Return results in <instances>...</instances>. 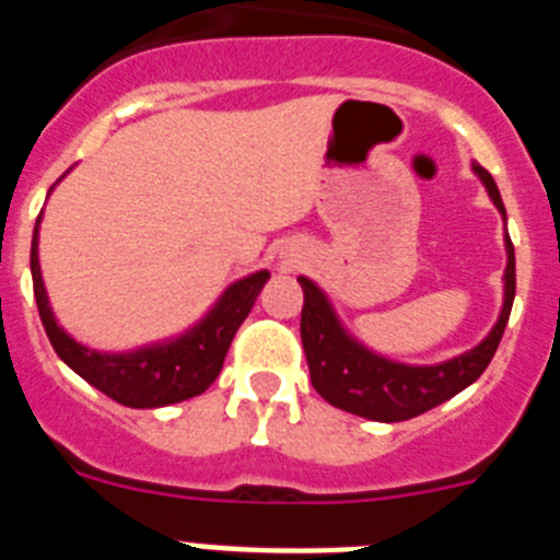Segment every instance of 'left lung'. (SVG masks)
Masks as SVG:
<instances>
[{"mask_svg": "<svg viewBox=\"0 0 560 560\" xmlns=\"http://www.w3.org/2000/svg\"><path fill=\"white\" fill-rule=\"evenodd\" d=\"M471 171L477 173V179L482 182L493 207L508 224V212H504L502 196L491 173L477 162H471ZM504 252H508V266L502 275V311L491 334L485 336L477 348L465 350L454 359L438 361V364H404V361L370 350L341 325L328 294L311 277H296L305 294L300 336H303L311 384L316 393L323 395L330 407H339L359 418L398 423V420L418 418L463 393L465 387H471L497 353L508 316H511L513 296H516V255H513L508 226H504Z\"/></svg>", "mask_w": 560, "mask_h": 560, "instance_id": "8db88e82", "label": "left lung"}]
</instances>
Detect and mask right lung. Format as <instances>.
I'll list each match as a JSON object with an SVG mask.
<instances>
[{"mask_svg": "<svg viewBox=\"0 0 560 560\" xmlns=\"http://www.w3.org/2000/svg\"><path fill=\"white\" fill-rule=\"evenodd\" d=\"M42 215L36 221V230H33L30 271H33V291H36L42 325L49 336V345L56 348L63 364L75 370L83 381H89L103 395L131 409L167 407V404H179V400L196 398V395L205 393L212 381L219 378L232 336L237 334L241 323L249 316L257 294L271 277L269 271H252V275L226 285L224 294L212 303V308L201 316L199 323L182 330L179 336L151 341V345L122 350V353H108V350H95L72 339L58 325L56 314L49 308L42 264H38Z\"/></svg>", "mask_w": 560, "mask_h": 560, "instance_id": "add662e5", "label": "right lung"}]
</instances>
